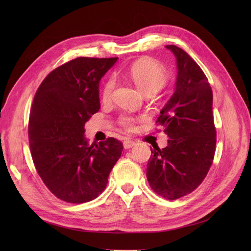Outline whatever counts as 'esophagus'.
Segmentation results:
<instances>
[{
    "instance_id": "esophagus-1",
    "label": "esophagus",
    "mask_w": 251,
    "mask_h": 251,
    "mask_svg": "<svg viewBox=\"0 0 251 251\" xmlns=\"http://www.w3.org/2000/svg\"><path fill=\"white\" fill-rule=\"evenodd\" d=\"M135 146V142L133 140H130L127 139L126 141H124V147L125 149H130V148H133Z\"/></svg>"
}]
</instances>
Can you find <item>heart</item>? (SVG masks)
I'll list each match as a JSON object with an SVG mask.
<instances>
[{
	"mask_svg": "<svg viewBox=\"0 0 251 251\" xmlns=\"http://www.w3.org/2000/svg\"><path fill=\"white\" fill-rule=\"evenodd\" d=\"M126 74L146 94L155 93L156 91L161 89L168 80V74H166L165 69L160 63L153 58L136 60L128 67ZM115 85L116 80L114 77H109L103 82L101 88V98L103 101L111 100ZM118 123L126 128H132L135 125V118L124 114L119 117Z\"/></svg>",
	"mask_w": 251,
	"mask_h": 251,
	"instance_id": "obj_1",
	"label": "heart"
}]
</instances>
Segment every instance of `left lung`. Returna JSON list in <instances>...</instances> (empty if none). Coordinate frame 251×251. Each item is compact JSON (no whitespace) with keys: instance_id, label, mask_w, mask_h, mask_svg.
<instances>
[{"instance_id":"8db88e82","label":"left lung","mask_w":251,"mask_h":251,"mask_svg":"<svg viewBox=\"0 0 251 251\" xmlns=\"http://www.w3.org/2000/svg\"><path fill=\"white\" fill-rule=\"evenodd\" d=\"M165 47L177 59L176 91L156 124L170 139L164 149L151 148L147 178L156 194L176 200L194 192L206 177L214 161L217 132L206 75L183 49Z\"/></svg>"}]
</instances>
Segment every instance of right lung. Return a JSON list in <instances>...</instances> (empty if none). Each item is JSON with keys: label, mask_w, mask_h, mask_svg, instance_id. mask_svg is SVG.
<instances>
[{"label": "right lung", "mask_w": 251, "mask_h": 251, "mask_svg": "<svg viewBox=\"0 0 251 251\" xmlns=\"http://www.w3.org/2000/svg\"><path fill=\"white\" fill-rule=\"evenodd\" d=\"M117 57H77L51 71L37 88L29 115L31 157L56 198L79 204L97 198L123 153L109 137L89 146L85 124L100 109V80Z\"/></svg>", "instance_id": "obj_1"}]
</instances>
